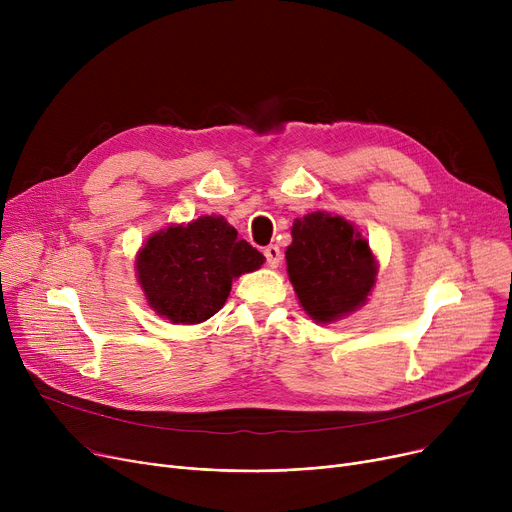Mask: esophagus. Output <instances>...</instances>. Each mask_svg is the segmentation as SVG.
Wrapping results in <instances>:
<instances>
[{
    "label": "esophagus",
    "mask_w": 512,
    "mask_h": 512,
    "mask_svg": "<svg viewBox=\"0 0 512 512\" xmlns=\"http://www.w3.org/2000/svg\"><path fill=\"white\" fill-rule=\"evenodd\" d=\"M263 255H265L267 265H270V267H278L280 261H282V251H280L278 245H267V247L263 249Z\"/></svg>",
    "instance_id": "esophagus-1"
}]
</instances>
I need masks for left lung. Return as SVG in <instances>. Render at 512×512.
<instances>
[{
    "instance_id": "left-lung-1",
    "label": "left lung",
    "mask_w": 512,
    "mask_h": 512,
    "mask_svg": "<svg viewBox=\"0 0 512 512\" xmlns=\"http://www.w3.org/2000/svg\"><path fill=\"white\" fill-rule=\"evenodd\" d=\"M286 272L303 311L315 324H332L367 303L380 263L353 222L313 211L292 224Z\"/></svg>"
}]
</instances>
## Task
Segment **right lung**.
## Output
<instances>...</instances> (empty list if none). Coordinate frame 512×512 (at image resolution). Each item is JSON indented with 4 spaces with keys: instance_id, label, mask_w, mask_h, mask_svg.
<instances>
[{
    "instance_id": "obj_1",
    "label": "right lung",
    "mask_w": 512,
    "mask_h": 512,
    "mask_svg": "<svg viewBox=\"0 0 512 512\" xmlns=\"http://www.w3.org/2000/svg\"><path fill=\"white\" fill-rule=\"evenodd\" d=\"M263 263L265 257L238 238L224 215H201L153 232L134 259V272L159 317L193 326L218 313L232 282Z\"/></svg>"
}]
</instances>
